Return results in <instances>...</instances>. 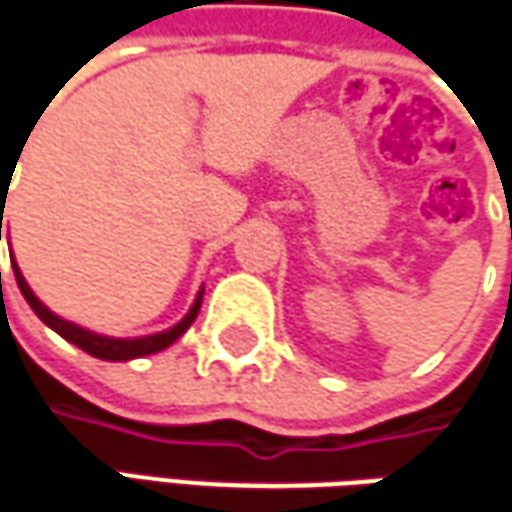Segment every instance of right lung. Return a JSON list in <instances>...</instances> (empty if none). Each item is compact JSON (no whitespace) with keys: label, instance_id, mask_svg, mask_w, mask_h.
<instances>
[{"label":"right lung","instance_id":"obj_1","mask_svg":"<svg viewBox=\"0 0 512 512\" xmlns=\"http://www.w3.org/2000/svg\"><path fill=\"white\" fill-rule=\"evenodd\" d=\"M2 203H5V192H2ZM5 212V209H2ZM0 240H2V215H0ZM13 274H16V283H19V289L25 294V300L30 303V309L36 311L39 317H42V323L53 328L56 334H62L64 340H70L73 345H79L81 351H87V354H93L98 360H113V362H124V360H135V357H147V354H155V351H164L167 345H172L181 334H184L186 328L192 326V320L198 317V311H201V300H203V291L198 294V300H195V306L189 309L184 320L178 323L175 328H169V331H161V334H152V337H138V340H115V337H98L93 331H84V328L73 326V323H67L62 317H56L53 311L45 309L42 303H39V297L30 291V286L25 283V277L19 272V266H13Z\"/></svg>","mask_w":512,"mask_h":512}]
</instances>
